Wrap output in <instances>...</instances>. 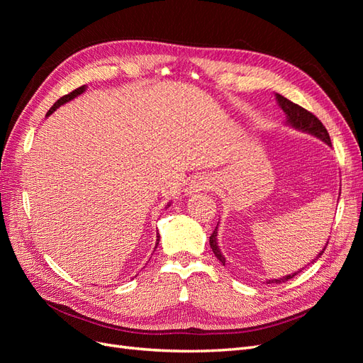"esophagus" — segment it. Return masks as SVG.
<instances>
[{
  "mask_svg": "<svg viewBox=\"0 0 363 363\" xmlns=\"http://www.w3.org/2000/svg\"><path fill=\"white\" fill-rule=\"evenodd\" d=\"M215 188V180L211 177V175H206V174H200V175H195V177L189 182V184L186 186V195H192L196 192H201V191H211Z\"/></svg>",
  "mask_w": 363,
  "mask_h": 363,
  "instance_id": "esophagus-1",
  "label": "esophagus"
}]
</instances>
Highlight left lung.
Returning <instances> with one entry per match:
<instances>
[{
    "label": "left lung",
    "mask_w": 363,
    "mask_h": 363,
    "mask_svg": "<svg viewBox=\"0 0 363 363\" xmlns=\"http://www.w3.org/2000/svg\"><path fill=\"white\" fill-rule=\"evenodd\" d=\"M276 100H277V104L280 106L281 111L284 112V115H286V121H284V124L292 127V128H295V130H298V131H303V133H309V135L318 138L320 140H323L324 144H327L328 147H332L330 136H328L327 130H325V127L323 125L321 121L318 119L315 115H312L311 112H307L306 108H303L301 106L289 101L288 98L281 96L280 94H276ZM339 195H340V192H339ZM216 236H218V225L215 227L211 239H208V244H211V248H212V251L215 252L216 259H218L219 262H221L223 265H225V257H224V255L221 252V250H219L218 238H216ZM327 244H328V240H327ZM327 244L324 245V248H323V251L320 252V255H316V259H313L311 263H313L315 260H318V259L321 257V255L324 252ZM300 271H301V269H300ZM300 271H295V272L288 274V276H283V277H280V279H269V280H267V284H272V283L280 284V283H283V281H288V280H291L292 277H295L296 274H298Z\"/></svg>",
    "instance_id": "left-lung-1"
}]
</instances>
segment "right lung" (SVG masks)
Wrapping results in <instances>:
<instances>
[{
    "mask_svg": "<svg viewBox=\"0 0 363 363\" xmlns=\"http://www.w3.org/2000/svg\"><path fill=\"white\" fill-rule=\"evenodd\" d=\"M86 91V86H82V87H79V89H75V91H72L71 94H68V95H65V96H62L60 98V100H57L56 103H54V106L50 108V111H48V113H47V116H50L54 111H56V108H59L60 106H63V104H67V103H69V101H72L74 100V98H77V96H79V95H82L83 92ZM171 206V203H168L167 204V207H169ZM167 207H164V208H167ZM159 240H160V235L157 233V239H156V247L155 248H157V245H159Z\"/></svg>",
    "mask_w": 363,
    "mask_h": 363,
    "instance_id": "add662e5",
    "label": "right lung"
}]
</instances>
